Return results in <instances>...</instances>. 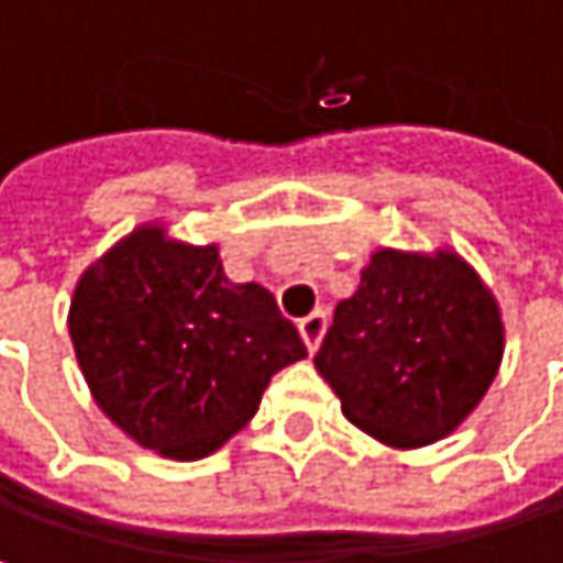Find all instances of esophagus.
Returning <instances> with one entry per match:
<instances>
[{"label": "esophagus", "mask_w": 563, "mask_h": 563, "mask_svg": "<svg viewBox=\"0 0 563 563\" xmlns=\"http://www.w3.org/2000/svg\"><path fill=\"white\" fill-rule=\"evenodd\" d=\"M325 325H329V316H325L322 309H316V312H309L306 319H299V335H302V342H306L309 352H316L319 339L325 335Z\"/></svg>", "instance_id": "1"}]
</instances>
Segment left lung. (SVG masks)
Returning a JSON list of instances; mask_svg holds the SVG:
<instances>
[{
	"instance_id": "obj_1",
	"label": "left lung",
	"mask_w": 563,
	"mask_h": 563,
	"mask_svg": "<svg viewBox=\"0 0 563 563\" xmlns=\"http://www.w3.org/2000/svg\"><path fill=\"white\" fill-rule=\"evenodd\" d=\"M496 296L453 251H378L335 306L316 368L342 413L388 446H427L456 430L503 362Z\"/></svg>"
}]
</instances>
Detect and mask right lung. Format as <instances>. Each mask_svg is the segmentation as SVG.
Wrapping results in <instances>:
<instances>
[{"label": "right lung", "mask_w": 563, "mask_h": 563, "mask_svg": "<svg viewBox=\"0 0 563 563\" xmlns=\"http://www.w3.org/2000/svg\"><path fill=\"white\" fill-rule=\"evenodd\" d=\"M97 407L140 446L201 460L261 407L306 345L261 283H231L218 247L140 228L74 289L67 316Z\"/></svg>", "instance_id": "right-lung-1"}]
</instances>
